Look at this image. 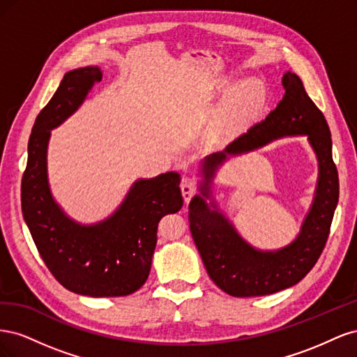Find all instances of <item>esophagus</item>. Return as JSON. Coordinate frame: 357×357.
Instances as JSON below:
<instances>
[{"instance_id":"34e87169","label":"esophagus","mask_w":357,"mask_h":357,"mask_svg":"<svg viewBox=\"0 0 357 357\" xmlns=\"http://www.w3.org/2000/svg\"><path fill=\"white\" fill-rule=\"evenodd\" d=\"M180 188H181L183 198H185L186 202H189L190 198L193 197V193H195V190H197V183L192 177H183Z\"/></svg>"}]
</instances>
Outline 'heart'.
I'll list each match as a JSON object with an SVG mask.
<instances>
[{"label": "heart", "mask_w": 357, "mask_h": 357, "mask_svg": "<svg viewBox=\"0 0 357 357\" xmlns=\"http://www.w3.org/2000/svg\"><path fill=\"white\" fill-rule=\"evenodd\" d=\"M261 98V86L255 82H245L236 86L228 100V109L234 116H243L250 112Z\"/></svg>", "instance_id": "obj_1"}]
</instances>
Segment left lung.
I'll return each mask as SVG.
<instances>
[{
  "instance_id": "8db88e82",
  "label": "left lung",
  "mask_w": 357,
  "mask_h": 357,
  "mask_svg": "<svg viewBox=\"0 0 357 357\" xmlns=\"http://www.w3.org/2000/svg\"><path fill=\"white\" fill-rule=\"evenodd\" d=\"M282 83L283 98L262 122L253 125L222 152L202 160L201 195L193 197L189 204L190 232L205 269L215 286L236 298L271 295L299 283L325 248L338 204V171L332 159L326 119L295 73L287 71ZM298 135L307 137L319 162L315 198L294 242L277 251H261L247 243L221 213L212 198V178L231 155L251 151L277 137Z\"/></svg>"
}]
</instances>
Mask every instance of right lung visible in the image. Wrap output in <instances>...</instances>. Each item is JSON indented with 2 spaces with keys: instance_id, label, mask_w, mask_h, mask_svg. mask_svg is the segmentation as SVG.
<instances>
[{
  "instance_id": "add662e5",
  "label": "right lung",
  "mask_w": 357,
  "mask_h": 357,
  "mask_svg": "<svg viewBox=\"0 0 357 357\" xmlns=\"http://www.w3.org/2000/svg\"><path fill=\"white\" fill-rule=\"evenodd\" d=\"M98 67L68 71L40 112L28 143L22 177V213L49 271L74 294L126 296L142 287L150 273L159 220L183 207L180 174L138 178L109 218L92 225L71 219L52 195L47 177L50 131L77 112L95 83Z\"/></svg>"
}]
</instances>
